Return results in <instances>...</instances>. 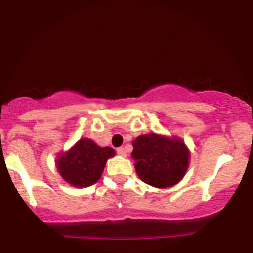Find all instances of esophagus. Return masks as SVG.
<instances>
[{
    "mask_svg": "<svg viewBox=\"0 0 253 253\" xmlns=\"http://www.w3.org/2000/svg\"><path fill=\"white\" fill-rule=\"evenodd\" d=\"M117 152H118V155L121 156V157H126L127 156L126 150H125L124 147H119V149L117 150Z\"/></svg>",
    "mask_w": 253,
    "mask_h": 253,
    "instance_id": "34e87169",
    "label": "esophagus"
}]
</instances>
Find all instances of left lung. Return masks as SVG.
<instances>
[{"label": "left lung", "mask_w": 253, "mask_h": 253, "mask_svg": "<svg viewBox=\"0 0 253 253\" xmlns=\"http://www.w3.org/2000/svg\"><path fill=\"white\" fill-rule=\"evenodd\" d=\"M136 175L155 188H170L184 177L190 151L178 136L149 133L132 141Z\"/></svg>", "instance_id": "8db88e82"}]
</instances>
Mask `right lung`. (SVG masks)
<instances>
[{"instance_id":"add662e5","label":"right lung","mask_w":253,"mask_h":253,"mask_svg":"<svg viewBox=\"0 0 253 253\" xmlns=\"http://www.w3.org/2000/svg\"><path fill=\"white\" fill-rule=\"evenodd\" d=\"M114 156L112 147H101L82 138L70 150L58 153L56 167L64 181L72 187L86 188L101 178L107 161Z\"/></svg>"}]
</instances>
